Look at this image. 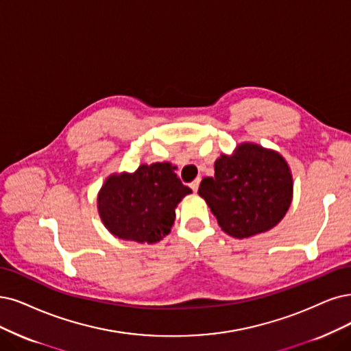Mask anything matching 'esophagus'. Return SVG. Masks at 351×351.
Here are the masks:
<instances>
[{
	"instance_id": "obj_1",
	"label": "esophagus",
	"mask_w": 351,
	"mask_h": 351,
	"mask_svg": "<svg viewBox=\"0 0 351 351\" xmlns=\"http://www.w3.org/2000/svg\"><path fill=\"white\" fill-rule=\"evenodd\" d=\"M199 180H201V179L198 178V179L193 180V182H191V184H189V186H191V189H192L193 192H197V191H198V186H199Z\"/></svg>"
}]
</instances>
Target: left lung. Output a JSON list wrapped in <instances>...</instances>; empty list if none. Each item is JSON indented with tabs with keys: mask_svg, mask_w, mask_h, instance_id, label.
I'll return each instance as SVG.
<instances>
[{
	"mask_svg": "<svg viewBox=\"0 0 351 351\" xmlns=\"http://www.w3.org/2000/svg\"><path fill=\"white\" fill-rule=\"evenodd\" d=\"M215 175L204 178L198 193L228 236L247 239L275 227L292 201L288 163L274 150L252 143L217 159Z\"/></svg>",
	"mask_w": 351,
	"mask_h": 351,
	"instance_id": "obj_1",
	"label": "left lung"
}]
</instances>
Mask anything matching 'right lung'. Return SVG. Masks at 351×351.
<instances>
[{
    "instance_id": "1",
    "label": "right lung",
    "mask_w": 351,
    "mask_h": 351,
    "mask_svg": "<svg viewBox=\"0 0 351 351\" xmlns=\"http://www.w3.org/2000/svg\"><path fill=\"white\" fill-rule=\"evenodd\" d=\"M173 169L171 163L141 165L132 175H112L106 180L98 210L114 236L156 243L171 231L175 206L191 193Z\"/></svg>"
}]
</instances>
